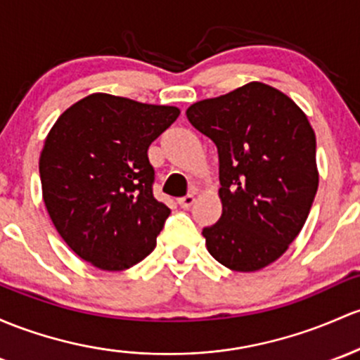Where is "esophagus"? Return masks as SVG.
<instances>
[{
  "mask_svg": "<svg viewBox=\"0 0 360 360\" xmlns=\"http://www.w3.org/2000/svg\"><path fill=\"white\" fill-rule=\"evenodd\" d=\"M194 200H195L194 194H187L185 197H180L179 204H180V207H184V210H188V207L194 204Z\"/></svg>",
  "mask_w": 360,
  "mask_h": 360,
  "instance_id": "1",
  "label": "esophagus"
}]
</instances>
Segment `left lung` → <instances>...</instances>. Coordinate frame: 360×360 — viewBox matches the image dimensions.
<instances>
[{
    "instance_id": "obj_1",
    "label": "left lung",
    "mask_w": 360,
    "mask_h": 360,
    "mask_svg": "<svg viewBox=\"0 0 360 360\" xmlns=\"http://www.w3.org/2000/svg\"><path fill=\"white\" fill-rule=\"evenodd\" d=\"M187 118L218 148L223 212L202 230L207 250L233 271L266 268L300 233L318 192L311 123L262 82L194 103Z\"/></svg>"
}]
</instances>
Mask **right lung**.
Returning a JSON list of instances; mask_svg holds the SVG:
<instances>
[{
    "mask_svg": "<svg viewBox=\"0 0 360 360\" xmlns=\"http://www.w3.org/2000/svg\"><path fill=\"white\" fill-rule=\"evenodd\" d=\"M179 115L96 92L56 120L39 158L42 199L80 259L122 271L153 252L169 207L153 195L148 149Z\"/></svg>",
    "mask_w": 360,
    "mask_h": 360,
    "instance_id": "1",
    "label": "right lung"
}]
</instances>
